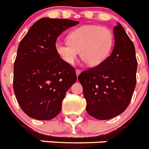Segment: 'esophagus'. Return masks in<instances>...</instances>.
Returning a JSON list of instances; mask_svg holds the SVG:
<instances>
[{
	"mask_svg": "<svg viewBox=\"0 0 149 149\" xmlns=\"http://www.w3.org/2000/svg\"><path fill=\"white\" fill-rule=\"evenodd\" d=\"M81 71L80 69H76V74H77V76H78L81 74Z\"/></svg>",
	"mask_w": 149,
	"mask_h": 149,
	"instance_id": "34e87169",
	"label": "esophagus"
}]
</instances>
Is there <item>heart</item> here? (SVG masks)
Returning <instances> with one entry per match:
<instances>
[{
	"label": "heart",
	"instance_id": "obj_1",
	"mask_svg": "<svg viewBox=\"0 0 149 149\" xmlns=\"http://www.w3.org/2000/svg\"><path fill=\"white\" fill-rule=\"evenodd\" d=\"M68 42H56L55 50L60 58L73 64L80 51V56L91 66L103 63L110 55L114 42V35L108 27L84 25L72 30Z\"/></svg>",
	"mask_w": 149,
	"mask_h": 149
}]
</instances>
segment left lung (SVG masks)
<instances>
[{
	"label": "left lung",
	"mask_w": 149,
	"mask_h": 149,
	"mask_svg": "<svg viewBox=\"0 0 149 149\" xmlns=\"http://www.w3.org/2000/svg\"><path fill=\"white\" fill-rule=\"evenodd\" d=\"M114 47L102 63L78 76L86 101L88 114L107 120L123 113L136 86L137 61L134 43L117 23L113 28Z\"/></svg>",
	"instance_id": "8db88e82"
}]
</instances>
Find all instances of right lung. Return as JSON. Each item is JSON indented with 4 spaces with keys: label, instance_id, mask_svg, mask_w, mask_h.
Segmentation results:
<instances>
[{
    "label": "right lung",
    "instance_id": "right-lung-1",
    "mask_svg": "<svg viewBox=\"0 0 149 149\" xmlns=\"http://www.w3.org/2000/svg\"><path fill=\"white\" fill-rule=\"evenodd\" d=\"M78 22L42 18L29 29L18 45L13 89L21 108L37 120L60 113L67 90L76 82L75 70L55 50L57 37Z\"/></svg>",
    "mask_w": 149,
    "mask_h": 149
}]
</instances>
